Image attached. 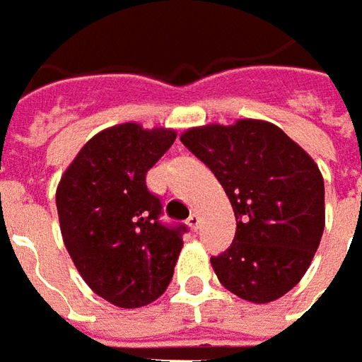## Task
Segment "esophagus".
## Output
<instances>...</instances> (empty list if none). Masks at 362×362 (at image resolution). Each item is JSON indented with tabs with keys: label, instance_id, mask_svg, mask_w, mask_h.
<instances>
[{
	"label": "esophagus",
	"instance_id": "34e87169",
	"mask_svg": "<svg viewBox=\"0 0 362 362\" xmlns=\"http://www.w3.org/2000/svg\"><path fill=\"white\" fill-rule=\"evenodd\" d=\"M187 225H189V229H191V231H197L199 225H201V217H199V213H193V215L187 219Z\"/></svg>",
	"mask_w": 362,
	"mask_h": 362
}]
</instances>
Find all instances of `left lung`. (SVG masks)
I'll return each mask as SVG.
<instances>
[{"instance_id": "8db88e82", "label": "left lung", "mask_w": 362, "mask_h": 362, "mask_svg": "<svg viewBox=\"0 0 362 362\" xmlns=\"http://www.w3.org/2000/svg\"><path fill=\"white\" fill-rule=\"evenodd\" d=\"M231 201L237 231L211 257L221 285L249 303H271L299 283L325 231V183L317 163L277 125L239 119L181 133Z\"/></svg>"}]
</instances>
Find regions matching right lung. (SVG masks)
Wrapping results in <instances>:
<instances>
[{"mask_svg": "<svg viewBox=\"0 0 362 362\" xmlns=\"http://www.w3.org/2000/svg\"><path fill=\"white\" fill-rule=\"evenodd\" d=\"M177 133L119 123L85 143L65 169L55 203L65 249L89 288L121 309H139L169 287L185 225L159 221L145 175Z\"/></svg>", "mask_w": 362, "mask_h": 362, "instance_id": "1", "label": "right lung"}]
</instances>
